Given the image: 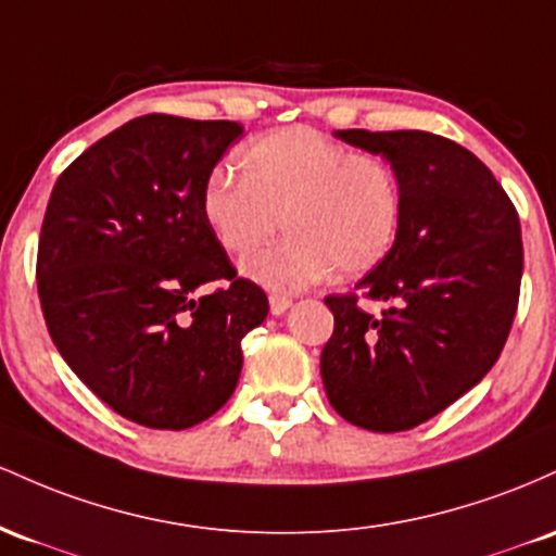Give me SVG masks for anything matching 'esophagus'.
Instances as JSON below:
<instances>
[{
	"label": "esophagus",
	"mask_w": 556,
	"mask_h": 556,
	"mask_svg": "<svg viewBox=\"0 0 556 556\" xmlns=\"http://www.w3.org/2000/svg\"><path fill=\"white\" fill-rule=\"evenodd\" d=\"M291 307V296L286 294H270V312L273 315H283Z\"/></svg>",
	"instance_id": "obj_1"
}]
</instances>
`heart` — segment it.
<instances>
[{
	"mask_svg": "<svg viewBox=\"0 0 556 556\" xmlns=\"http://www.w3.org/2000/svg\"><path fill=\"white\" fill-rule=\"evenodd\" d=\"M241 176L215 167L204 180L202 217L247 276L276 291L317 283L330 270L362 276L389 257L404 215L402 180L389 160L354 152L307 126L276 128L239 149Z\"/></svg>",
	"mask_w": 556,
	"mask_h": 556,
	"instance_id": "heart-1",
	"label": "heart"
}]
</instances>
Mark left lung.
I'll return each mask as SVG.
<instances>
[{
	"label": "left lung",
	"mask_w": 556,
	"mask_h": 556,
	"mask_svg": "<svg viewBox=\"0 0 556 556\" xmlns=\"http://www.w3.org/2000/svg\"><path fill=\"white\" fill-rule=\"evenodd\" d=\"M383 154L404 215L389 257L349 294H330L320 354L328 402L352 426L399 433L444 413L507 344L522 280L520 217L470 149L426 130H339ZM389 301L372 316L361 299Z\"/></svg>",
	"instance_id": "obj_1"
}]
</instances>
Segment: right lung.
<instances>
[{
  "mask_svg": "<svg viewBox=\"0 0 556 556\" xmlns=\"http://www.w3.org/2000/svg\"><path fill=\"white\" fill-rule=\"evenodd\" d=\"M241 134L230 121L141 115L91 143L49 197L36 254L49 336L139 426L215 415L239 383L241 339L267 315L265 291L202 217L204 180Z\"/></svg>",
  "mask_w": 556,
  "mask_h": 556,
  "instance_id": "add662e5",
  "label": "right lung"
}]
</instances>
